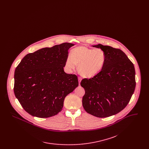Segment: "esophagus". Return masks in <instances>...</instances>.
Wrapping results in <instances>:
<instances>
[{
    "instance_id": "esophagus-1",
    "label": "esophagus",
    "mask_w": 149,
    "mask_h": 149,
    "mask_svg": "<svg viewBox=\"0 0 149 149\" xmlns=\"http://www.w3.org/2000/svg\"><path fill=\"white\" fill-rule=\"evenodd\" d=\"M78 80H79V85H80V81H81V78H80V77H79L78 78Z\"/></svg>"
}]
</instances>
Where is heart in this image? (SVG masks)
<instances>
[{
	"instance_id": "b5f03b06",
	"label": "heart",
	"mask_w": 149,
	"mask_h": 149,
	"mask_svg": "<svg viewBox=\"0 0 149 149\" xmlns=\"http://www.w3.org/2000/svg\"><path fill=\"white\" fill-rule=\"evenodd\" d=\"M106 61V56L102 49L80 46L71 50L70 56L65 61V66L71 71L78 65V71L81 76L92 78L102 71Z\"/></svg>"
}]
</instances>
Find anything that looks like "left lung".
Listing matches in <instances>:
<instances>
[{"mask_svg":"<svg viewBox=\"0 0 149 149\" xmlns=\"http://www.w3.org/2000/svg\"><path fill=\"white\" fill-rule=\"evenodd\" d=\"M93 46L105 52L106 61L98 75L81 80L85 92L83 106L94 116L108 117L119 113L129 103L136 86L135 67L120 49L101 44Z\"/></svg>","mask_w":149,"mask_h":149,"instance_id":"obj_1","label":"left lung"}]
</instances>
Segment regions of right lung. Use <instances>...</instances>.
<instances>
[{"label":"right lung","mask_w":149,"mask_h":149,"mask_svg":"<svg viewBox=\"0 0 149 149\" xmlns=\"http://www.w3.org/2000/svg\"><path fill=\"white\" fill-rule=\"evenodd\" d=\"M63 43L45 47L24 57L14 72V92L29 114L48 118L61 111L64 99L79 85L75 74L65 72L68 50Z\"/></svg>","instance_id":"1"}]
</instances>
